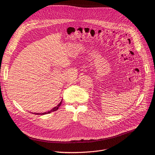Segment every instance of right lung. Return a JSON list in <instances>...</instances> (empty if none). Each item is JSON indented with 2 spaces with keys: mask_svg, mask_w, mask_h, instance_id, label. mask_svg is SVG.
<instances>
[{
  "mask_svg": "<svg viewBox=\"0 0 155 155\" xmlns=\"http://www.w3.org/2000/svg\"><path fill=\"white\" fill-rule=\"evenodd\" d=\"M61 102H62V100L61 101V102L58 104V105H57V106H56V107H54V108H53L51 110H50L49 111H48V112H46V113H35V114H39V115H43V114H49V113H51V112H53V111H55V110H58V109L59 108V107L61 106ZM35 114V113H34Z\"/></svg>",
  "mask_w": 155,
  "mask_h": 155,
  "instance_id": "1",
  "label": "right lung"
}]
</instances>
